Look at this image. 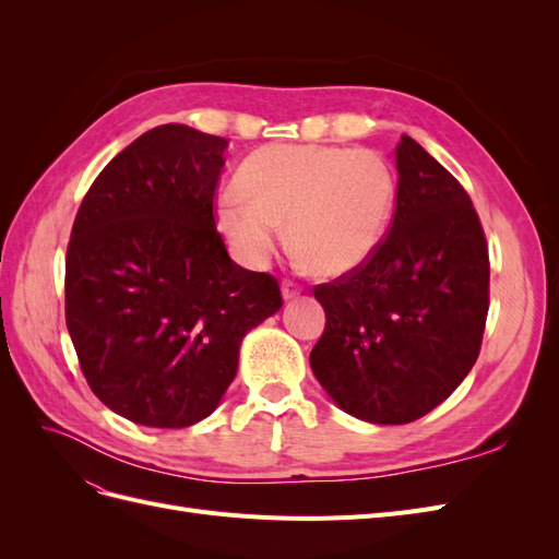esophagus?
I'll use <instances>...</instances> for the list:
<instances>
[{
    "label": "esophagus",
    "mask_w": 559,
    "mask_h": 559,
    "mask_svg": "<svg viewBox=\"0 0 559 559\" xmlns=\"http://www.w3.org/2000/svg\"><path fill=\"white\" fill-rule=\"evenodd\" d=\"M300 292H302L300 284H296V282H292V280H284V282H282V296H284V300L296 298Z\"/></svg>",
    "instance_id": "obj_1"
}]
</instances>
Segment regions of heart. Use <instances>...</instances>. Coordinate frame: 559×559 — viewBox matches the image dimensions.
<instances>
[{"instance_id": "b5f03b06", "label": "heart", "mask_w": 559, "mask_h": 559, "mask_svg": "<svg viewBox=\"0 0 559 559\" xmlns=\"http://www.w3.org/2000/svg\"><path fill=\"white\" fill-rule=\"evenodd\" d=\"M238 193L216 205L218 228L238 257L263 265L282 240L321 277L361 267L378 249L392 216L396 179L370 148L324 144H267L249 154Z\"/></svg>"}]
</instances>
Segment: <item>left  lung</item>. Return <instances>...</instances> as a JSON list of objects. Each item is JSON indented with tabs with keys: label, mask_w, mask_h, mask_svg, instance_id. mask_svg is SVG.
Returning <instances> with one entry per match:
<instances>
[{
	"label": "left lung",
	"mask_w": 559,
	"mask_h": 559,
	"mask_svg": "<svg viewBox=\"0 0 559 559\" xmlns=\"http://www.w3.org/2000/svg\"><path fill=\"white\" fill-rule=\"evenodd\" d=\"M394 222L361 267L314 286L326 329L310 352L337 408L408 425L441 405L478 359L489 257L464 186L413 138L396 146Z\"/></svg>",
	"instance_id": "1"
}]
</instances>
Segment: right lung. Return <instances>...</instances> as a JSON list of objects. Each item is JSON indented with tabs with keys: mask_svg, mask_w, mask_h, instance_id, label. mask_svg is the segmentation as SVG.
I'll return each mask as SVG.
<instances>
[{
	"mask_svg": "<svg viewBox=\"0 0 559 559\" xmlns=\"http://www.w3.org/2000/svg\"><path fill=\"white\" fill-rule=\"evenodd\" d=\"M228 140L167 123L126 146L83 198L64 319L93 394L134 425L216 411L242 337L282 308L273 275L235 263L214 222Z\"/></svg>",
	"mask_w": 559,
	"mask_h": 559,
	"instance_id": "obj_1",
	"label": "right lung"
}]
</instances>
